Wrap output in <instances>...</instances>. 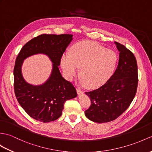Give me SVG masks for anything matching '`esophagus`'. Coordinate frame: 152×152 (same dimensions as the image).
Segmentation results:
<instances>
[{
    "label": "esophagus",
    "instance_id": "esophagus-1",
    "mask_svg": "<svg viewBox=\"0 0 152 152\" xmlns=\"http://www.w3.org/2000/svg\"><path fill=\"white\" fill-rule=\"evenodd\" d=\"M76 91H77V94H83V91L80 89H76Z\"/></svg>",
    "mask_w": 152,
    "mask_h": 152
}]
</instances>
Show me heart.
Here are the masks:
<instances>
[{"instance_id": "heart-1", "label": "heart", "mask_w": 152, "mask_h": 152, "mask_svg": "<svg viewBox=\"0 0 152 152\" xmlns=\"http://www.w3.org/2000/svg\"><path fill=\"white\" fill-rule=\"evenodd\" d=\"M117 56L110 49L96 42L86 41L76 44L70 54L61 59V66L66 78L71 80L81 69V82L89 89L100 87L107 81L115 69Z\"/></svg>"}]
</instances>
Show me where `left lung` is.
<instances>
[{"mask_svg": "<svg viewBox=\"0 0 152 152\" xmlns=\"http://www.w3.org/2000/svg\"><path fill=\"white\" fill-rule=\"evenodd\" d=\"M119 51L118 66L110 79L98 89L86 94L91 105L86 117L97 123L114 121L122 115L135 96L138 83L136 58L125 46L115 42Z\"/></svg>", "mask_w": 152, "mask_h": 152, "instance_id": "left-lung-1", "label": "left lung"}]
</instances>
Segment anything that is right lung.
Wrapping results in <instances>:
<instances>
[{
  "mask_svg": "<svg viewBox=\"0 0 152 152\" xmlns=\"http://www.w3.org/2000/svg\"><path fill=\"white\" fill-rule=\"evenodd\" d=\"M71 34H42L23 46L14 66V91L20 106L31 118L44 123L61 115L65 101L77 96L73 85L63 78L58 68L61 56L72 40ZM38 53L47 55L53 63L52 72L43 84L27 83L22 75L23 60Z\"/></svg>",
  "mask_w": 152,
  "mask_h": 152,
  "instance_id": "obj_1",
  "label": "right lung"
}]
</instances>
